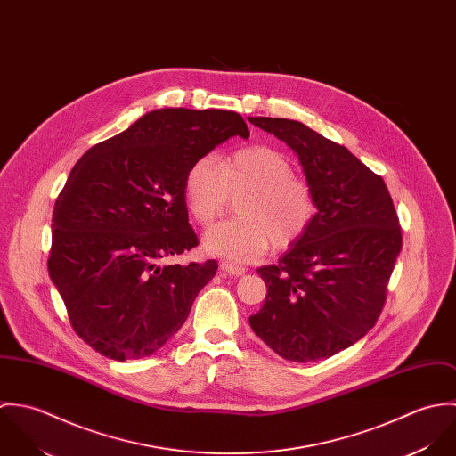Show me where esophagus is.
Listing matches in <instances>:
<instances>
[{
  "label": "esophagus",
  "instance_id": "1",
  "mask_svg": "<svg viewBox=\"0 0 456 456\" xmlns=\"http://www.w3.org/2000/svg\"><path fill=\"white\" fill-rule=\"evenodd\" d=\"M221 268H223L226 273L235 275V277H239V275H244V273H246V268H244L242 265H237V263H232V261H224V263H221Z\"/></svg>",
  "mask_w": 456,
  "mask_h": 456
}]
</instances>
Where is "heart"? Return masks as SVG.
Here are the masks:
<instances>
[{
  "label": "heart",
  "mask_w": 456,
  "mask_h": 456,
  "mask_svg": "<svg viewBox=\"0 0 456 456\" xmlns=\"http://www.w3.org/2000/svg\"><path fill=\"white\" fill-rule=\"evenodd\" d=\"M188 208L201 226L219 219L232 196L240 219L221 223L203 235L210 255L232 263L258 260L270 244L288 249L311 228L318 214L313 186L295 175L291 161L268 145H249L219 161L203 156L184 181Z\"/></svg>",
  "instance_id": "1"
}]
</instances>
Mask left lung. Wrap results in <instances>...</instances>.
I'll list each match as a JSON object with an SVG mask.
<instances>
[{
	"mask_svg": "<svg viewBox=\"0 0 456 456\" xmlns=\"http://www.w3.org/2000/svg\"><path fill=\"white\" fill-rule=\"evenodd\" d=\"M251 125L289 145L313 186L318 214L277 265L258 268L265 304L249 325L289 362H318L358 342L376 325L402 233L390 191L344 145L279 118Z\"/></svg>",
	"mask_w": 456,
	"mask_h": 456,
	"instance_id": "obj_1",
	"label": "left lung"
}]
</instances>
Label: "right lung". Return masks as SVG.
Here are the masks:
<instances>
[{"label":"right lung","mask_w":456,"mask_h":456,"mask_svg":"<svg viewBox=\"0 0 456 456\" xmlns=\"http://www.w3.org/2000/svg\"><path fill=\"white\" fill-rule=\"evenodd\" d=\"M237 112L159 109L91 147L53 212L49 275L77 335L107 358L156 353L184 325L217 261L161 265L198 244L184 181L232 136Z\"/></svg>","instance_id":"obj_1"}]
</instances>
